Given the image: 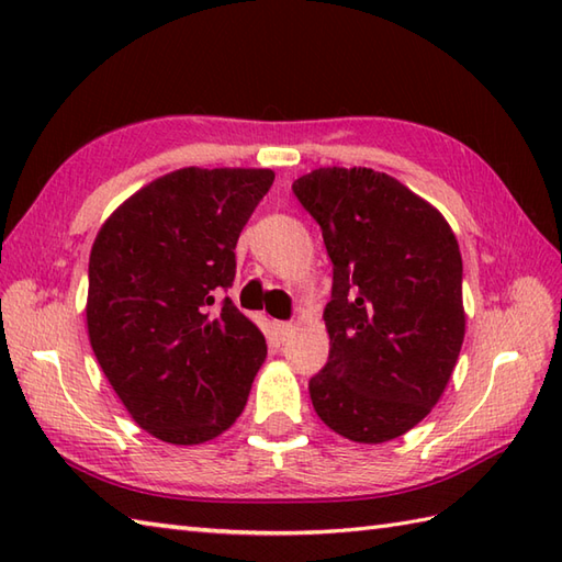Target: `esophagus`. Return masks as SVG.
Wrapping results in <instances>:
<instances>
[{
    "instance_id": "34e87169",
    "label": "esophagus",
    "mask_w": 562,
    "mask_h": 562,
    "mask_svg": "<svg viewBox=\"0 0 562 562\" xmlns=\"http://www.w3.org/2000/svg\"><path fill=\"white\" fill-rule=\"evenodd\" d=\"M292 328H294V326L290 324V321H274V333H278L280 340L288 338L290 333H292Z\"/></svg>"
}]
</instances>
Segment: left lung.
Returning a JSON list of instances; mask_svg holds the SVG:
<instances>
[{
  "mask_svg": "<svg viewBox=\"0 0 562 562\" xmlns=\"http://www.w3.org/2000/svg\"><path fill=\"white\" fill-rule=\"evenodd\" d=\"M333 262L328 362L308 379L316 415L362 445L396 439L435 408L463 342L457 236L396 178L316 169L292 183Z\"/></svg>",
  "mask_w": 562,
  "mask_h": 562,
  "instance_id": "obj_1",
  "label": "left lung"
}]
</instances>
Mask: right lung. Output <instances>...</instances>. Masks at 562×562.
I'll list each match as a JSON object with an SVG mask.
<instances>
[{
  "mask_svg": "<svg viewBox=\"0 0 562 562\" xmlns=\"http://www.w3.org/2000/svg\"><path fill=\"white\" fill-rule=\"evenodd\" d=\"M270 169H181L117 207L89 258L93 355L133 420L202 445L241 415L266 360L262 333L229 296L236 241Z\"/></svg>",
  "mask_w": 562,
  "mask_h": 562,
  "instance_id": "right-lung-1",
  "label": "right lung"
}]
</instances>
